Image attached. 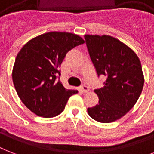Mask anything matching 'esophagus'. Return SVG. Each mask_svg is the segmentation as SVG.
Returning a JSON list of instances; mask_svg holds the SVG:
<instances>
[{
	"label": "esophagus",
	"mask_w": 154,
	"mask_h": 154,
	"mask_svg": "<svg viewBox=\"0 0 154 154\" xmlns=\"http://www.w3.org/2000/svg\"><path fill=\"white\" fill-rule=\"evenodd\" d=\"M80 89H81V91L83 92V93H87V92L89 91V87L86 86V85H82V86L80 87Z\"/></svg>",
	"instance_id": "obj_1"
}]
</instances>
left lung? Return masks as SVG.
I'll return each instance as SVG.
<instances>
[{
	"mask_svg": "<svg viewBox=\"0 0 154 154\" xmlns=\"http://www.w3.org/2000/svg\"><path fill=\"white\" fill-rule=\"evenodd\" d=\"M85 39L97 73L107 77L104 87L94 90L98 104L88 108V113L101 123L115 122L134 107L142 92L141 61L134 50L111 36L85 35Z\"/></svg>",
	"mask_w": 154,
	"mask_h": 154,
	"instance_id": "obj_1",
	"label": "left lung"
}]
</instances>
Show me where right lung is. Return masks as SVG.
<instances>
[{
  "label": "right lung",
  "mask_w": 154,
  "mask_h": 154,
  "mask_svg": "<svg viewBox=\"0 0 154 154\" xmlns=\"http://www.w3.org/2000/svg\"><path fill=\"white\" fill-rule=\"evenodd\" d=\"M78 35L49 32L30 40L16 57L12 77L16 91L26 107L37 116L53 117L65 109L77 89H66L56 81L68 52L84 44Z\"/></svg>",
  "instance_id": "right-lung-1"
}]
</instances>
